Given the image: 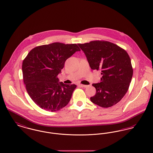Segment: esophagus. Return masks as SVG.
Instances as JSON below:
<instances>
[{"instance_id": "esophagus-1", "label": "esophagus", "mask_w": 153, "mask_h": 153, "mask_svg": "<svg viewBox=\"0 0 153 153\" xmlns=\"http://www.w3.org/2000/svg\"><path fill=\"white\" fill-rule=\"evenodd\" d=\"M79 86L82 87V88H85L88 87V85H82V84H79Z\"/></svg>"}]
</instances>
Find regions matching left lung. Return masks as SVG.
Returning <instances> with one entry per match:
<instances>
[{
  "label": "left lung",
  "instance_id": "left-lung-1",
  "mask_svg": "<svg viewBox=\"0 0 153 153\" xmlns=\"http://www.w3.org/2000/svg\"><path fill=\"white\" fill-rule=\"evenodd\" d=\"M87 57L92 70H101V82L93 83L96 89L90 98L94 104L109 108L118 103L125 96L133 75L127 52L116 44L106 41H92L78 44Z\"/></svg>",
  "mask_w": 153,
  "mask_h": 153
}]
</instances>
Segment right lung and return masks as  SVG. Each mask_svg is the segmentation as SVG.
I'll return each instance as SVG.
<instances>
[{
	"instance_id": "obj_1",
	"label": "right lung",
	"mask_w": 153,
	"mask_h": 153,
	"mask_svg": "<svg viewBox=\"0 0 153 153\" xmlns=\"http://www.w3.org/2000/svg\"><path fill=\"white\" fill-rule=\"evenodd\" d=\"M76 44L53 42L32 49L22 63L23 79L28 94L42 109L56 112L70 101L76 86L59 82L65 60L76 51Z\"/></svg>"
}]
</instances>
